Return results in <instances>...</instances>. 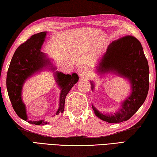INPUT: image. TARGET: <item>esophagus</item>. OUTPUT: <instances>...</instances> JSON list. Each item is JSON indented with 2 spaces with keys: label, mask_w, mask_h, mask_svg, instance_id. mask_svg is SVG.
Here are the masks:
<instances>
[{
  "label": "esophagus",
  "mask_w": 157,
  "mask_h": 157,
  "mask_svg": "<svg viewBox=\"0 0 157 157\" xmlns=\"http://www.w3.org/2000/svg\"><path fill=\"white\" fill-rule=\"evenodd\" d=\"M89 73V69L88 68L83 67L79 71V75L80 77H84L86 76Z\"/></svg>",
  "instance_id": "34e87169"
}]
</instances>
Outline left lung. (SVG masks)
<instances>
[{"label":"left lung","mask_w":157,"mask_h":157,"mask_svg":"<svg viewBox=\"0 0 157 157\" xmlns=\"http://www.w3.org/2000/svg\"><path fill=\"white\" fill-rule=\"evenodd\" d=\"M99 73L113 71L128 78L132 85V93L117 112L104 114L94 106L92 109L98 118L111 123L127 121L135 114L144 103L149 88V67L141 43L132 36H125L109 46L98 67ZM94 84L92 83V89Z\"/></svg>","instance_id":"1"}]
</instances>
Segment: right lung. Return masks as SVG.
Wrapping results in <instances>:
<instances>
[{
    "mask_svg": "<svg viewBox=\"0 0 157 157\" xmlns=\"http://www.w3.org/2000/svg\"><path fill=\"white\" fill-rule=\"evenodd\" d=\"M46 35V32L33 35L16 49L6 75L9 97L17 115L29 123L38 125H46L48 123L44 120L36 121L28 120L25 106L21 100V89L26 79L50 64V61L46 58L44 53L40 51ZM56 82L62 89L60 94L59 108L56 113V115H58L64 111L66 96L73 85L78 82L79 77L75 73L72 75H65L61 72H56Z\"/></svg>",
    "mask_w": 157,
    "mask_h": 157,
    "instance_id": "right-lung-1",
    "label": "right lung"
}]
</instances>
